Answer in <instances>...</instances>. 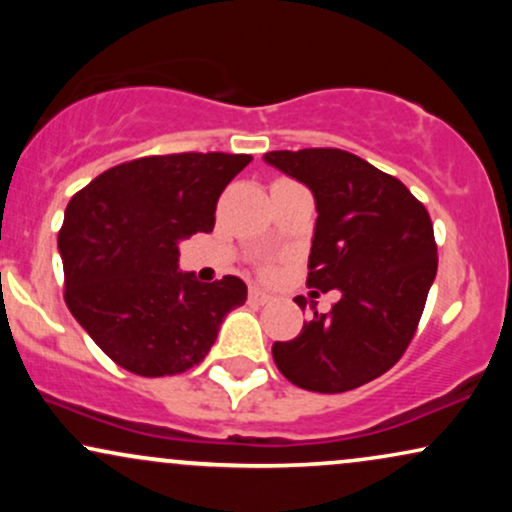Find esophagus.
Returning a JSON list of instances; mask_svg holds the SVG:
<instances>
[{
    "label": "esophagus",
    "instance_id": "esophagus-1",
    "mask_svg": "<svg viewBox=\"0 0 512 512\" xmlns=\"http://www.w3.org/2000/svg\"><path fill=\"white\" fill-rule=\"evenodd\" d=\"M248 298H250V303H255V305H264V303L272 301L274 296H272V293H269V291L260 289V286H252L250 293H248Z\"/></svg>",
    "mask_w": 512,
    "mask_h": 512
}]
</instances>
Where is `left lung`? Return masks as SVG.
I'll return each instance as SVG.
<instances>
[{
    "mask_svg": "<svg viewBox=\"0 0 512 512\" xmlns=\"http://www.w3.org/2000/svg\"><path fill=\"white\" fill-rule=\"evenodd\" d=\"M264 163L313 192L308 286L339 291L330 313L315 310L296 339L274 342L276 368L325 395L366 385L395 366L424 313L438 269L431 216L397 178L349 151H269Z\"/></svg>",
    "mask_w": 512,
    "mask_h": 512,
    "instance_id": "8db88e82",
    "label": "left lung"
}]
</instances>
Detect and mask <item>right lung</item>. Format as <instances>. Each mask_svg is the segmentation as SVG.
<instances>
[{"label": "right lung", "mask_w": 512, "mask_h": 512, "mask_svg": "<svg viewBox=\"0 0 512 512\" xmlns=\"http://www.w3.org/2000/svg\"><path fill=\"white\" fill-rule=\"evenodd\" d=\"M248 154H170L120 163L76 192L57 245L64 301L117 366L178 375L209 354L223 317L245 303L238 276L202 284L180 272V240L209 233Z\"/></svg>", "instance_id": "1"}]
</instances>
